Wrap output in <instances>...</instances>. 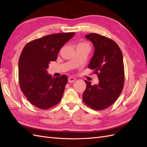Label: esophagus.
<instances>
[{
	"mask_svg": "<svg viewBox=\"0 0 147 147\" xmlns=\"http://www.w3.org/2000/svg\"><path fill=\"white\" fill-rule=\"evenodd\" d=\"M75 80H76V78H75V77H69V83H73Z\"/></svg>",
	"mask_w": 147,
	"mask_h": 147,
	"instance_id": "1",
	"label": "esophagus"
}]
</instances>
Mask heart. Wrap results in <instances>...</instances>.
<instances>
[{
    "label": "heart",
    "instance_id": "1",
    "mask_svg": "<svg viewBox=\"0 0 147 147\" xmlns=\"http://www.w3.org/2000/svg\"><path fill=\"white\" fill-rule=\"evenodd\" d=\"M80 44H87V43H80Z\"/></svg>",
    "mask_w": 147,
    "mask_h": 147
}]
</instances>
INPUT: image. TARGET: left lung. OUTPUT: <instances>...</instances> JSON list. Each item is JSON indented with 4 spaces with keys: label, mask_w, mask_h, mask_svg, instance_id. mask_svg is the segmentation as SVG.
Masks as SVG:
<instances>
[{
    "label": "left lung",
    "mask_w": 147,
    "mask_h": 147,
    "mask_svg": "<svg viewBox=\"0 0 147 147\" xmlns=\"http://www.w3.org/2000/svg\"><path fill=\"white\" fill-rule=\"evenodd\" d=\"M94 47V53L88 65L98 77V84L84 80L86 88L83 94L84 104L93 110L109 107L121 94L124 83L122 52L117 43L108 37L96 33L86 35Z\"/></svg>",
    "instance_id": "1"
}]
</instances>
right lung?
I'll use <instances>...</instances> for the list:
<instances>
[{"label": "right lung", "instance_id": "obj_1", "mask_svg": "<svg viewBox=\"0 0 147 147\" xmlns=\"http://www.w3.org/2000/svg\"><path fill=\"white\" fill-rule=\"evenodd\" d=\"M74 35L67 32L46 35L28 43L22 50L18 63L20 86L36 107L50 109L61 100L67 77H53L47 69L51 61L56 60L61 47Z\"/></svg>", "mask_w": 147, "mask_h": 147}]
</instances>
